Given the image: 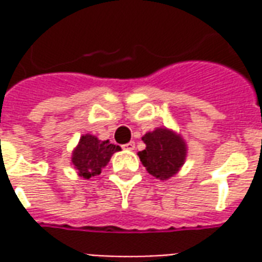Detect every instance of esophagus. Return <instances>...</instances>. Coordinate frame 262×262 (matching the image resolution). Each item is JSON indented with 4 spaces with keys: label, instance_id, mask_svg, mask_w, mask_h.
Here are the masks:
<instances>
[{
    "label": "esophagus",
    "instance_id": "obj_1",
    "mask_svg": "<svg viewBox=\"0 0 262 262\" xmlns=\"http://www.w3.org/2000/svg\"><path fill=\"white\" fill-rule=\"evenodd\" d=\"M135 147H136L135 142H129L126 143V144H123V148H126V150H135Z\"/></svg>",
    "mask_w": 262,
    "mask_h": 262
}]
</instances>
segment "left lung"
Listing matches in <instances>:
<instances>
[{"instance_id":"8db88e82","label":"left lung","mask_w":262,"mask_h":262,"mask_svg":"<svg viewBox=\"0 0 262 262\" xmlns=\"http://www.w3.org/2000/svg\"><path fill=\"white\" fill-rule=\"evenodd\" d=\"M146 148L139 151L142 164L148 174L160 180H168L180 171L187 159V143L176 132L157 127L142 137Z\"/></svg>"}]
</instances>
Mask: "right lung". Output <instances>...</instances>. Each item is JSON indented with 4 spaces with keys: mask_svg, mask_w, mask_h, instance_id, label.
Wrapping results in <instances>:
<instances>
[{
    "mask_svg": "<svg viewBox=\"0 0 262 262\" xmlns=\"http://www.w3.org/2000/svg\"><path fill=\"white\" fill-rule=\"evenodd\" d=\"M119 150V146L109 143V140L102 142L92 135H84L73 151L71 163L78 171V176L90 180L91 177L99 176L103 167L109 163L112 154Z\"/></svg>",
    "mask_w": 262,
    "mask_h": 262,
    "instance_id": "1",
    "label": "right lung"
}]
</instances>
